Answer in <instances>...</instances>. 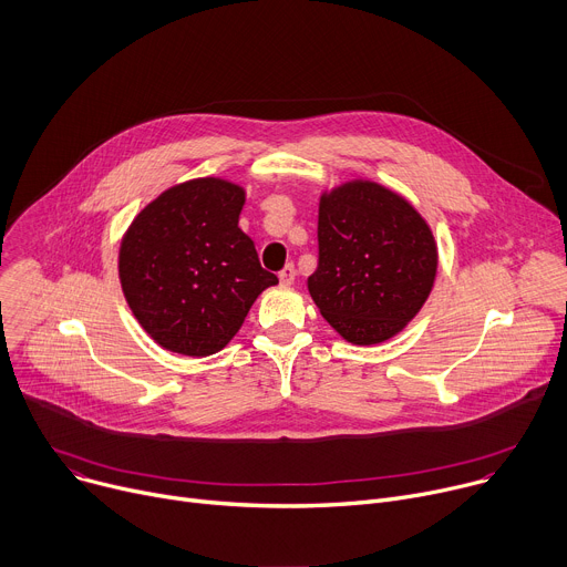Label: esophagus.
<instances>
[{"label":"esophagus","mask_w":567,"mask_h":567,"mask_svg":"<svg viewBox=\"0 0 567 567\" xmlns=\"http://www.w3.org/2000/svg\"><path fill=\"white\" fill-rule=\"evenodd\" d=\"M278 278H280V285L291 287V285H293V280H296V269H293V265H287V267L278 274Z\"/></svg>","instance_id":"obj_1"}]
</instances>
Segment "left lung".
<instances>
[{
    "label": "left lung",
    "mask_w": 567,
    "mask_h": 567,
    "mask_svg": "<svg viewBox=\"0 0 567 567\" xmlns=\"http://www.w3.org/2000/svg\"><path fill=\"white\" fill-rule=\"evenodd\" d=\"M436 269L432 228L402 194L369 178L321 192L319 267L307 289L348 343L402 332L430 298Z\"/></svg>",
    "instance_id": "obj_1"
}]
</instances>
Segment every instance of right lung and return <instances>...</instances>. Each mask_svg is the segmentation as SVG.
I'll return each mask as SVG.
<instances>
[{"mask_svg": "<svg viewBox=\"0 0 567 567\" xmlns=\"http://www.w3.org/2000/svg\"><path fill=\"white\" fill-rule=\"evenodd\" d=\"M246 189L205 176L167 187L135 215L120 244V282L133 317L161 348L208 357L239 332L278 278L239 228Z\"/></svg>", "mask_w": 567, "mask_h": 567, "instance_id": "right-lung-1", "label": "right lung"}]
</instances>
